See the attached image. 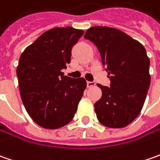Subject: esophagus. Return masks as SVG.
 Wrapping results in <instances>:
<instances>
[{"label":"esophagus","mask_w":160,"mask_h":160,"mask_svg":"<svg viewBox=\"0 0 160 160\" xmlns=\"http://www.w3.org/2000/svg\"><path fill=\"white\" fill-rule=\"evenodd\" d=\"M95 86V82H87V87L91 88V87H93Z\"/></svg>","instance_id":"obj_1"}]
</instances>
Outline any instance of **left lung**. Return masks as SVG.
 <instances>
[{
  "label": "left lung",
  "mask_w": 160,
  "mask_h": 160,
  "mask_svg": "<svg viewBox=\"0 0 160 160\" xmlns=\"http://www.w3.org/2000/svg\"><path fill=\"white\" fill-rule=\"evenodd\" d=\"M83 37L99 50L110 79V87L97 83L102 92L94 104L97 118L110 128L128 126L142 111L151 83L145 48L123 31L108 27L90 28Z\"/></svg>",
  "instance_id": "1"
}]
</instances>
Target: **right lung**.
I'll use <instances>...</instances> for the list:
<instances>
[{"label":"right lung","instance_id":"obj_1","mask_svg":"<svg viewBox=\"0 0 160 160\" xmlns=\"http://www.w3.org/2000/svg\"><path fill=\"white\" fill-rule=\"evenodd\" d=\"M83 34L71 27L52 28L20 55L17 76L22 102L41 127L60 128L77 112L86 81L66 77L61 70L70 63L72 47Z\"/></svg>","mask_w":160,"mask_h":160}]
</instances>
